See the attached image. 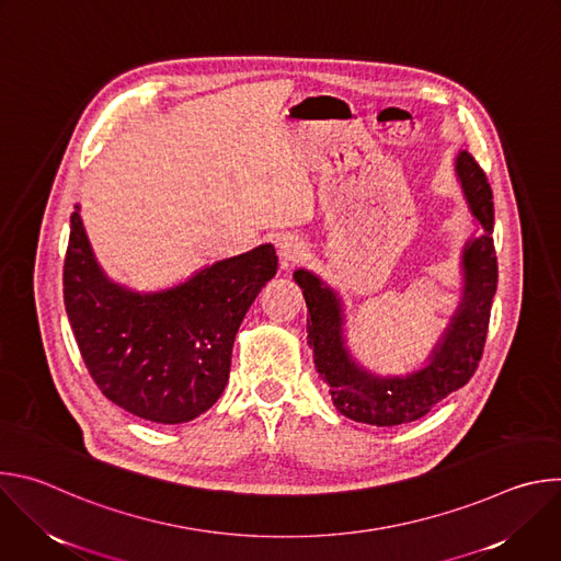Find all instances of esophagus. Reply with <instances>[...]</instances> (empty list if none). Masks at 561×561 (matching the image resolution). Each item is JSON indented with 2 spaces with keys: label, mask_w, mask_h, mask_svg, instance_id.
Returning <instances> with one entry per match:
<instances>
[{
  "label": "esophagus",
  "mask_w": 561,
  "mask_h": 561,
  "mask_svg": "<svg viewBox=\"0 0 561 561\" xmlns=\"http://www.w3.org/2000/svg\"><path fill=\"white\" fill-rule=\"evenodd\" d=\"M275 247H277V255H279L282 268H288V266H293V264H297V262H301L306 257V247L299 242L297 237L284 234V237L277 239Z\"/></svg>",
  "instance_id": "obj_1"
}]
</instances>
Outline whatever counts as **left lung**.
I'll return each mask as SVG.
<instances>
[{"mask_svg": "<svg viewBox=\"0 0 561 561\" xmlns=\"http://www.w3.org/2000/svg\"><path fill=\"white\" fill-rule=\"evenodd\" d=\"M455 173L470 215L482 228L461 251V301L426 364L407 375H377L364 368L346 344L344 304L335 288L306 268L293 273L301 288L308 319L306 333L314 368L329 386L337 411L370 426H397L424 417L437 402L461 388L482 359L491 306L497 290V255L493 247V191L470 152L459 150Z\"/></svg>", "mask_w": 561, "mask_h": 561, "instance_id": "1", "label": "left lung"}]
</instances>
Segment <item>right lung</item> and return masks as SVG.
I'll return each instance as SVG.
<instances>
[{
	"instance_id": "obj_1",
	"label": "right lung",
	"mask_w": 561,
	"mask_h": 561,
	"mask_svg": "<svg viewBox=\"0 0 561 561\" xmlns=\"http://www.w3.org/2000/svg\"><path fill=\"white\" fill-rule=\"evenodd\" d=\"M275 273V249L262 244L173 288L137 293L102 271L77 204L64 304L79 353L111 402L148 422L184 424L221 397L239 324Z\"/></svg>"
}]
</instances>
